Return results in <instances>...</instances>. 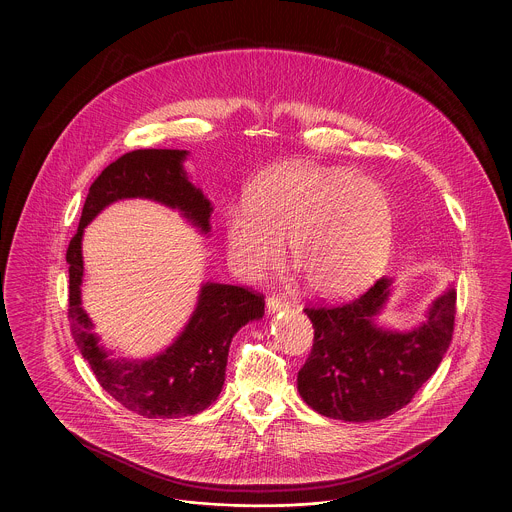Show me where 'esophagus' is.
I'll list each match as a JSON object with an SVG mask.
<instances>
[{"instance_id": "esophagus-1", "label": "esophagus", "mask_w": 512, "mask_h": 512, "mask_svg": "<svg viewBox=\"0 0 512 512\" xmlns=\"http://www.w3.org/2000/svg\"><path fill=\"white\" fill-rule=\"evenodd\" d=\"M265 308H267V314L275 315L276 312L286 310V308H288V304H286L282 298H278V296H271V298H267Z\"/></svg>"}]
</instances>
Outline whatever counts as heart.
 Here are the masks:
<instances>
[{"label": "heart", "instance_id": "obj_1", "mask_svg": "<svg viewBox=\"0 0 512 512\" xmlns=\"http://www.w3.org/2000/svg\"><path fill=\"white\" fill-rule=\"evenodd\" d=\"M394 200L384 185L349 169L304 161L280 163L247 191L245 206L224 216L230 263L257 278L278 263L288 243L292 267L321 298H345L388 263Z\"/></svg>", "mask_w": 512, "mask_h": 512}]
</instances>
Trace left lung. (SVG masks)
I'll return each instance as SVG.
<instances>
[{"mask_svg": "<svg viewBox=\"0 0 512 512\" xmlns=\"http://www.w3.org/2000/svg\"><path fill=\"white\" fill-rule=\"evenodd\" d=\"M394 278H380L345 306L306 308L314 349L298 372V392L323 417L368 423L394 415L433 376L450 347L456 290L448 288L407 329L376 321L390 302Z\"/></svg>", "mask_w": 512, "mask_h": 512, "instance_id": "obj_1", "label": "left lung"}]
</instances>
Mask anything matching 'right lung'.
<instances>
[{
	"instance_id": "right-lung-1",
	"label": "right lung",
	"mask_w": 512,
	"mask_h": 512,
	"mask_svg": "<svg viewBox=\"0 0 512 512\" xmlns=\"http://www.w3.org/2000/svg\"><path fill=\"white\" fill-rule=\"evenodd\" d=\"M187 156V150H136L105 167L89 189L78 232L66 253L70 265L68 314L79 353L107 394L148 419H179L210 407L222 392L234 335L265 314V300L247 288L204 282L183 331L161 353L148 358L115 356L93 333V321L81 308L85 226L113 202L146 198L179 210L193 228L208 236L214 206L191 183L183 165Z\"/></svg>"
}]
</instances>
